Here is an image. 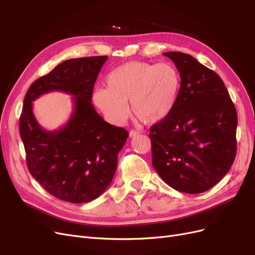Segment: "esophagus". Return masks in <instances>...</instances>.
<instances>
[{
  "instance_id": "34e87169",
  "label": "esophagus",
  "mask_w": 255,
  "mask_h": 255,
  "mask_svg": "<svg viewBox=\"0 0 255 255\" xmlns=\"http://www.w3.org/2000/svg\"><path fill=\"white\" fill-rule=\"evenodd\" d=\"M139 134H140V133L138 132V130L132 129V130H130V132H129V137H136V136H138Z\"/></svg>"
}]
</instances>
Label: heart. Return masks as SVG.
Here are the masks:
<instances>
[{
	"mask_svg": "<svg viewBox=\"0 0 255 255\" xmlns=\"http://www.w3.org/2000/svg\"><path fill=\"white\" fill-rule=\"evenodd\" d=\"M181 87V75L169 61L150 64L128 61L106 76V87L94 90L92 100L105 118L123 125L129 109L144 123H156L171 113Z\"/></svg>",
	"mask_w": 255,
	"mask_h": 255,
	"instance_id": "heart-1",
	"label": "heart"
}]
</instances>
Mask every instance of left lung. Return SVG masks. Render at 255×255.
Here are the masks:
<instances>
[{"mask_svg":"<svg viewBox=\"0 0 255 255\" xmlns=\"http://www.w3.org/2000/svg\"><path fill=\"white\" fill-rule=\"evenodd\" d=\"M181 75L175 105L152 126V165L169 186L200 194L225 176L236 155L237 114L219 75L188 54L167 52Z\"/></svg>","mask_w":255,"mask_h":255,"instance_id":"1","label":"left lung"}]
</instances>
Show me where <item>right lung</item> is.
<instances>
[{
    "instance_id": "right-lung-1",
    "label": "right lung",
    "mask_w": 255,
    "mask_h": 255,
    "mask_svg": "<svg viewBox=\"0 0 255 255\" xmlns=\"http://www.w3.org/2000/svg\"><path fill=\"white\" fill-rule=\"evenodd\" d=\"M107 56L65 60L28 88L20 117L27 168L41 186L63 201L85 203L109 187L128 130L110 125L91 103L92 89ZM52 91L73 96L74 111L58 130L45 131L32 113L36 98Z\"/></svg>"
}]
</instances>
